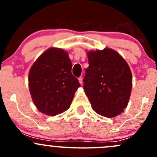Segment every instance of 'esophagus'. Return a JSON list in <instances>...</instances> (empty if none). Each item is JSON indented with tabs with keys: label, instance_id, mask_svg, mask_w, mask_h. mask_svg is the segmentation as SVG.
Listing matches in <instances>:
<instances>
[{
	"label": "esophagus",
	"instance_id": "esophagus-1",
	"mask_svg": "<svg viewBox=\"0 0 157 157\" xmlns=\"http://www.w3.org/2000/svg\"><path fill=\"white\" fill-rule=\"evenodd\" d=\"M78 80H79V82H80V84H83V77H79V78H78Z\"/></svg>",
	"mask_w": 157,
	"mask_h": 157
}]
</instances>
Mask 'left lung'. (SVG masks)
I'll return each instance as SVG.
<instances>
[{
  "mask_svg": "<svg viewBox=\"0 0 157 157\" xmlns=\"http://www.w3.org/2000/svg\"><path fill=\"white\" fill-rule=\"evenodd\" d=\"M83 90L96 113L112 118L127 107L132 88L131 70L115 51L104 48L88 52Z\"/></svg>",
  "mask_w": 157,
  "mask_h": 157,
  "instance_id": "left-lung-1",
  "label": "left lung"
}]
</instances>
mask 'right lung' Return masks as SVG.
I'll return each instance as SVG.
<instances>
[{
	"mask_svg": "<svg viewBox=\"0 0 157 157\" xmlns=\"http://www.w3.org/2000/svg\"><path fill=\"white\" fill-rule=\"evenodd\" d=\"M71 68L68 54L60 48L48 49L33 64L29 73V91L39 112L54 116L69 109L80 86Z\"/></svg>",
	"mask_w": 157,
	"mask_h": 157,
	"instance_id": "add662e5",
	"label": "right lung"
}]
</instances>
